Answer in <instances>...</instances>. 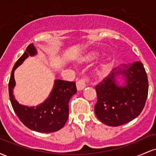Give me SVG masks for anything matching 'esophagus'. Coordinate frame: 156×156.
Instances as JSON below:
<instances>
[{
  "label": "esophagus",
  "mask_w": 156,
  "mask_h": 156,
  "mask_svg": "<svg viewBox=\"0 0 156 156\" xmlns=\"http://www.w3.org/2000/svg\"><path fill=\"white\" fill-rule=\"evenodd\" d=\"M87 82H88V80L87 78H80L77 81L76 83V87L78 91H80L82 89H83L86 87V83Z\"/></svg>",
  "instance_id": "1"
}]
</instances>
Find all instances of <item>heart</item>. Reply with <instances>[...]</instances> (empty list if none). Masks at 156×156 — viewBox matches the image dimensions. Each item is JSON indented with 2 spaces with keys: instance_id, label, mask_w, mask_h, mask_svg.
Here are the masks:
<instances>
[{
  "instance_id": "1",
  "label": "heart",
  "mask_w": 156,
  "mask_h": 156,
  "mask_svg": "<svg viewBox=\"0 0 156 156\" xmlns=\"http://www.w3.org/2000/svg\"><path fill=\"white\" fill-rule=\"evenodd\" d=\"M98 53H97L96 51H90L84 55L83 58L80 59V61H81L82 62H88V61L92 60V59H94V58H95L96 57L98 56Z\"/></svg>"
}]
</instances>
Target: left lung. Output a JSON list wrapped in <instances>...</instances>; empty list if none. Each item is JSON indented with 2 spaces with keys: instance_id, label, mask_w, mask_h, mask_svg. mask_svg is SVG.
<instances>
[{
  "instance_id": "8db88e82",
  "label": "left lung",
  "mask_w": 156,
  "mask_h": 156,
  "mask_svg": "<svg viewBox=\"0 0 156 156\" xmlns=\"http://www.w3.org/2000/svg\"><path fill=\"white\" fill-rule=\"evenodd\" d=\"M124 76V86H118L115 78ZM98 101L97 117L109 126H119L136 118L142 112L148 94V79L141 62L123 64L115 68L95 87Z\"/></svg>"
}]
</instances>
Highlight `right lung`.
Masks as SVG:
<instances>
[{
	"label": "right lung",
	"instance_id": "obj_1",
	"mask_svg": "<svg viewBox=\"0 0 156 156\" xmlns=\"http://www.w3.org/2000/svg\"><path fill=\"white\" fill-rule=\"evenodd\" d=\"M36 54L37 50L31 44L16 62L9 82L10 101L15 114L27 128L39 133H52L62 129L65 125L69 116V101L77 92L76 86L75 82L55 80L53 90L44 103L36 107L20 104L13 95L15 86L14 73L29 55Z\"/></svg>",
	"mask_w": 156,
	"mask_h": 156
}]
</instances>
